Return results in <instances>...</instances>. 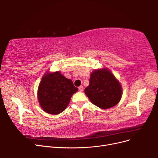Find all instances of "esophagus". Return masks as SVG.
Masks as SVG:
<instances>
[{
  "instance_id": "esophagus-1",
  "label": "esophagus",
  "mask_w": 158,
  "mask_h": 158,
  "mask_svg": "<svg viewBox=\"0 0 158 158\" xmlns=\"http://www.w3.org/2000/svg\"><path fill=\"white\" fill-rule=\"evenodd\" d=\"M78 89L80 92H82L83 89H84V87L82 86V85H80V86L78 88Z\"/></svg>"
}]
</instances>
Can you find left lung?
<instances>
[{"label": "left lung", "instance_id": "8db88e82", "mask_svg": "<svg viewBox=\"0 0 158 158\" xmlns=\"http://www.w3.org/2000/svg\"><path fill=\"white\" fill-rule=\"evenodd\" d=\"M84 92L91 102L101 109L116 106L122 97L121 84L107 69L95 70L91 73L89 84Z\"/></svg>", "mask_w": 158, "mask_h": 158}]
</instances>
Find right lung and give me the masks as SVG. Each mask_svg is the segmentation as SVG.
I'll use <instances>...</instances> for the list:
<instances>
[{
    "instance_id": "1",
    "label": "right lung",
    "mask_w": 158,
    "mask_h": 158,
    "mask_svg": "<svg viewBox=\"0 0 158 158\" xmlns=\"http://www.w3.org/2000/svg\"><path fill=\"white\" fill-rule=\"evenodd\" d=\"M78 89L73 81L65 78L60 72L46 73L38 88V100L44 111L58 114L64 111L74 93Z\"/></svg>"
}]
</instances>
